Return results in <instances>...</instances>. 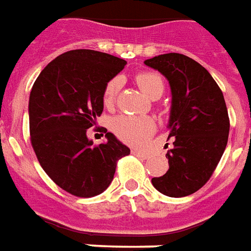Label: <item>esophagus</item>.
Returning <instances> with one entry per match:
<instances>
[{
    "label": "esophagus",
    "mask_w": 251,
    "mask_h": 251,
    "mask_svg": "<svg viewBox=\"0 0 251 251\" xmlns=\"http://www.w3.org/2000/svg\"><path fill=\"white\" fill-rule=\"evenodd\" d=\"M131 154L133 155H135V157H138V158L141 159H148L150 157L149 154L148 153H144V151H141V150H131Z\"/></svg>",
    "instance_id": "obj_1"
}]
</instances>
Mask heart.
Wrapping results in <instances>:
<instances>
[{"label":"heart","mask_w":251,"mask_h":251,"mask_svg":"<svg viewBox=\"0 0 251 251\" xmlns=\"http://www.w3.org/2000/svg\"><path fill=\"white\" fill-rule=\"evenodd\" d=\"M137 83L153 100H157L162 96L165 90V83L161 75L151 72H142L137 75ZM122 88V79L120 77L110 79L103 89L102 101L107 109H111L116 103L117 96ZM155 121L151 117H131V116H118L111 122V129L114 134L122 142L131 146H142L148 142L150 137L155 131Z\"/></svg>","instance_id":"obj_1"}]
</instances>
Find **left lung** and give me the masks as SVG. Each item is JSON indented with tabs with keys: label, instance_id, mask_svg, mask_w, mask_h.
<instances>
[{
	"label": "left lung",
	"instance_id": "obj_1",
	"mask_svg": "<svg viewBox=\"0 0 251 251\" xmlns=\"http://www.w3.org/2000/svg\"><path fill=\"white\" fill-rule=\"evenodd\" d=\"M145 65L165 75L172 90L169 170L151 183L168 197L190 196L209 181L227 145L230 122L224 94L210 73L187 55L161 54Z\"/></svg>",
	"mask_w": 251,
	"mask_h": 251
}]
</instances>
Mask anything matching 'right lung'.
Listing matches in <instances>:
<instances>
[{"label": "right lung", "instance_id": "add662e5", "mask_svg": "<svg viewBox=\"0 0 251 251\" xmlns=\"http://www.w3.org/2000/svg\"><path fill=\"white\" fill-rule=\"evenodd\" d=\"M125 65L97 50H70L53 59L31 88V146L46 174L73 196L101 194L113 181L117 161L130 154L111 133L98 146L86 135L103 110L106 83Z\"/></svg>", "mask_w": 251, "mask_h": 251}]
</instances>
